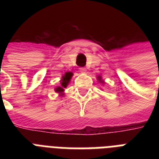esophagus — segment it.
Returning a JSON list of instances; mask_svg holds the SVG:
<instances>
[{
  "label": "esophagus",
  "mask_w": 159,
  "mask_h": 159,
  "mask_svg": "<svg viewBox=\"0 0 159 159\" xmlns=\"http://www.w3.org/2000/svg\"><path fill=\"white\" fill-rule=\"evenodd\" d=\"M80 72H82V73H86L87 70H86V68H84V67H81V68H80Z\"/></svg>",
  "instance_id": "34e87169"
}]
</instances>
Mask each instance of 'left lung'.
<instances>
[{
  "instance_id": "8db88e82",
  "label": "left lung",
  "mask_w": 159,
  "mask_h": 159,
  "mask_svg": "<svg viewBox=\"0 0 159 159\" xmlns=\"http://www.w3.org/2000/svg\"><path fill=\"white\" fill-rule=\"evenodd\" d=\"M97 80L99 81L100 83H102V84H105V82L102 79V77H101V76H97Z\"/></svg>"
}]
</instances>
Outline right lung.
I'll list each match as a JSON object with an SVG mask.
<instances>
[{"mask_svg":"<svg viewBox=\"0 0 159 159\" xmlns=\"http://www.w3.org/2000/svg\"><path fill=\"white\" fill-rule=\"evenodd\" d=\"M73 76V73L71 72H65L64 75H62V78L60 80V85L57 86V87H55V92H57L60 96H62L64 95V88H67V85L69 84L70 81H71V78Z\"/></svg>","mask_w":159,"mask_h":159,"instance_id":"right-lung-1","label":"right lung"}]
</instances>
